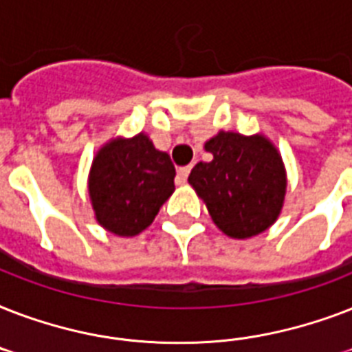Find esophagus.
<instances>
[{
	"instance_id": "34e87169",
	"label": "esophagus",
	"mask_w": 352,
	"mask_h": 352,
	"mask_svg": "<svg viewBox=\"0 0 352 352\" xmlns=\"http://www.w3.org/2000/svg\"><path fill=\"white\" fill-rule=\"evenodd\" d=\"M190 170H192V166H182V168L177 170V184H184L186 182L188 175H190Z\"/></svg>"
}]
</instances>
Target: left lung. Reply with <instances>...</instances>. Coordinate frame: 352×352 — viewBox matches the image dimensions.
I'll list each match as a JSON object with an SVG mask.
<instances>
[{"label": "left lung", "mask_w": 352, "mask_h": 352, "mask_svg": "<svg viewBox=\"0 0 352 352\" xmlns=\"http://www.w3.org/2000/svg\"><path fill=\"white\" fill-rule=\"evenodd\" d=\"M210 162H199L188 182L223 234L246 239L278 219L287 192L281 155L263 135L219 131L204 144Z\"/></svg>", "instance_id": "left-lung-1"}]
</instances>
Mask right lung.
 Returning a JSON list of instances; mask_svg holds the SVG:
<instances>
[{
  "label": "right lung",
  "instance_id": "obj_1",
  "mask_svg": "<svg viewBox=\"0 0 352 352\" xmlns=\"http://www.w3.org/2000/svg\"><path fill=\"white\" fill-rule=\"evenodd\" d=\"M170 155L148 135L115 138L96 153L89 171V199L96 221L120 237L146 230L175 190Z\"/></svg>",
  "mask_w": 352,
  "mask_h": 352
}]
</instances>
